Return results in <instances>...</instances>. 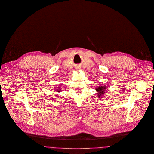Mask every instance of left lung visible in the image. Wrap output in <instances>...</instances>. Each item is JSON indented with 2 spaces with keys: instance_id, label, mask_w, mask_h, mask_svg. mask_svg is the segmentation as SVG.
<instances>
[{
  "instance_id": "1",
  "label": "left lung",
  "mask_w": 154,
  "mask_h": 154,
  "mask_svg": "<svg viewBox=\"0 0 154 154\" xmlns=\"http://www.w3.org/2000/svg\"><path fill=\"white\" fill-rule=\"evenodd\" d=\"M105 89H106V87L103 86H99L97 88H96V90L98 93V96L100 97V96L101 95H103V94H104L105 92Z\"/></svg>"
}]
</instances>
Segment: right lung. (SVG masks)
<instances>
[{"mask_svg": "<svg viewBox=\"0 0 154 154\" xmlns=\"http://www.w3.org/2000/svg\"><path fill=\"white\" fill-rule=\"evenodd\" d=\"M61 90L60 89H57V90H56V91H55V92H61Z\"/></svg>", "mask_w": 154, "mask_h": 154, "instance_id": "1", "label": "right lung"}]
</instances>
